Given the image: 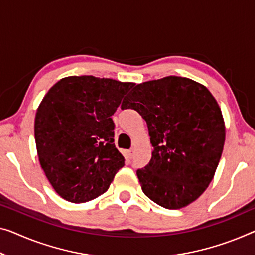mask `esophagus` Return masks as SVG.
Listing matches in <instances>:
<instances>
[{
    "mask_svg": "<svg viewBox=\"0 0 255 255\" xmlns=\"http://www.w3.org/2000/svg\"><path fill=\"white\" fill-rule=\"evenodd\" d=\"M134 155H135V149H131L130 150H128V158H130V159H132L134 158Z\"/></svg>",
    "mask_w": 255,
    "mask_h": 255,
    "instance_id": "obj_1",
    "label": "esophagus"
}]
</instances>
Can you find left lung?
Here are the masks:
<instances>
[{
	"mask_svg": "<svg viewBox=\"0 0 255 255\" xmlns=\"http://www.w3.org/2000/svg\"><path fill=\"white\" fill-rule=\"evenodd\" d=\"M121 109L146 121L153 152L137 169L142 190L168 210L191 204L211 183L225 145L221 110L206 87L167 77L137 85Z\"/></svg>",
	"mask_w": 255,
	"mask_h": 255,
	"instance_id": "obj_1",
	"label": "left lung"
}]
</instances>
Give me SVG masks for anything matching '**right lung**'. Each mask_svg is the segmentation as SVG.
Masks as SVG:
<instances>
[{
	"label": "right lung",
	"instance_id": "1",
	"mask_svg": "<svg viewBox=\"0 0 255 255\" xmlns=\"http://www.w3.org/2000/svg\"><path fill=\"white\" fill-rule=\"evenodd\" d=\"M132 86L91 75L67 77L41 102L34 125L37 155L62 198L75 204L96 198L125 166L111 117Z\"/></svg>",
	"mask_w": 255,
	"mask_h": 255
}]
</instances>
